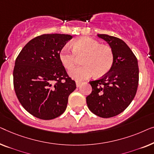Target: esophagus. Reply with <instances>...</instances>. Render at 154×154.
<instances>
[{"mask_svg":"<svg viewBox=\"0 0 154 154\" xmlns=\"http://www.w3.org/2000/svg\"><path fill=\"white\" fill-rule=\"evenodd\" d=\"M82 84V82H78V81H76V86H77V87H79V86L81 85V84Z\"/></svg>","mask_w":154,"mask_h":154,"instance_id":"1","label":"esophagus"}]
</instances>
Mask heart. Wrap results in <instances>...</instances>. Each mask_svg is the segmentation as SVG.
<instances>
[{
  "mask_svg": "<svg viewBox=\"0 0 154 154\" xmlns=\"http://www.w3.org/2000/svg\"><path fill=\"white\" fill-rule=\"evenodd\" d=\"M83 66L75 67L70 71L72 78L78 81L88 79L96 75L98 77L109 72L114 62V51L107 45H100L98 41L88 37L74 40L72 49L64 46L58 54L60 61L67 70H70L81 58Z\"/></svg>",
  "mask_w": 154,
  "mask_h": 154,
  "instance_id": "b5f03b06",
  "label": "heart"
}]
</instances>
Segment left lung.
<instances>
[{"label":"left lung","instance_id":"obj_1","mask_svg":"<svg viewBox=\"0 0 154 154\" xmlns=\"http://www.w3.org/2000/svg\"><path fill=\"white\" fill-rule=\"evenodd\" d=\"M98 36L112 49L113 66L109 72L90 81L91 94L86 97L88 107L103 118L115 116L124 111L135 98L139 82L137 59L124 41L106 34Z\"/></svg>","mask_w":154,"mask_h":154}]
</instances>
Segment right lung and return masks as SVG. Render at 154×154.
Wrapping results in <instances>:
<instances>
[{
    "label": "right lung",
    "instance_id": "right-lung-1",
    "mask_svg": "<svg viewBox=\"0 0 154 154\" xmlns=\"http://www.w3.org/2000/svg\"><path fill=\"white\" fill-rule=\"evenodd\" d=\"M71 38L66 34L41 35L30 40L15 60V94L23 107L40 119L61 115L76 88L58 57L60 49Z\"/></svg>",
    "mask_w": 154,
    "mask_h": 154
}]
</instances>
